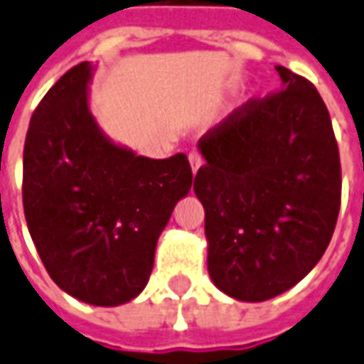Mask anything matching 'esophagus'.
Instances as JSON below:
<instances>
[{
	"instance_id": "esophagus-1",
	"label": "esophagus",
	"mask_w": 364,
	"mask_h": 364,
	"mask_svg": "<svg viewBox=\"0 0 364 364\" xmlns=\"http://www.w3.org/2000/svg\"><path fill=\"white\" fill-rule=\"evenodd\" d=\"M189 161H191V169H193V173H196V171L200 169V166H203V156L198 154V152H191Z\"/></svg>"
}]
</instances>
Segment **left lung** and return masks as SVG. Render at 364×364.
I'll list each match as a JSON object with an SVG mask.
<instances>
[{
  "label": "left lung",
  "instance_id": "left-lung-1",
  "mask_svg": "<svg viewBox=\"0 0 364 364\" xmlns=\"http://www.w3.org/2000/svg\"><path fill=\"white\" fill-rule=\"evenodd\" d=\"M282 90L250 100L198 141L208 274L237 301L262 303L299 284L332 239L341 168L318 90L276 67Z\"/></svg>",
  "mask_w": 364,
  "mask_h": 364
}]
</instances>
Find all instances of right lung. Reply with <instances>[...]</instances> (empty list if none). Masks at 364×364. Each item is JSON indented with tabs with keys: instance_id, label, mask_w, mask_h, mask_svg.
Here are the masks:
<instances>
[{
	"instance_id": "add662e5",
	"label": "right lung",
	"mask_w": 364,
	"mask_h": 364,
	"mask_svg": "<svg viewBox=\"0 0 364 364\" xmlns=\"http://www.w3.org/2000/svg\"><path fill=\"white\" fill-rule=\"evenodd\" d=\"M96 65L82 61L32 115L23 160L26 225L46 270L94 306L129 303L146 287L158 237L189 195L187 156H139L90 112Z\"/></svg>"
}]
</instances>
